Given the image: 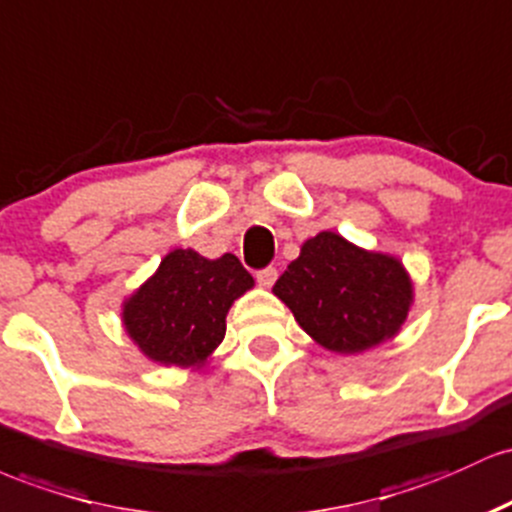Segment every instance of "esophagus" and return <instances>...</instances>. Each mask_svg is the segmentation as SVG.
<instances>
[{
  "mask_svg": "<svg viewBox=\"0 0 512 512\" xmlns=\"http://www.w3.org/2000/svg\"><path fill=\"white\" fill-rule=\"evenodd\" d=\"M256 280L261 287H271L278 280V271L275 268H263V271L256 273Z\"/></svg>",
  "mask_w": 512,
  "mask_h": 512,
  "instance_id": "obj_1",
  "label": "esophagus"
}]
</instances>
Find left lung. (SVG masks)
Returning <instances> with one entry per match:
<instances>
[{
  "mask_svg": "<svg viewBox=\"0 0 512 512\" xmlns=\"http://www.w3.org/2000/svg\"><path fill=\"white\" fill-rule=\"evenodd\" d=\"M273 295L321 348L358 355L401 331L413 304V280L399 256L319 232L304 241Z\"/></svg>",
  "mask_w": 512,
  "mask_h": 512,
  "instance_id": "1",
  "label": "left lung"
}]
</instances>
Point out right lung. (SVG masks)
<instances>
[{
  "mask_svg": "<svg viewBox=\"0 0 512 512\" xmlns=\"http://www.w3.org/2000/svg\"><path fill=\"white\" fill-rule=\"evenodd\" d=\"M251 287L254 278L234 254L205 258L193 249H174L125 297L120 319L147 360L200 370L225 338L229 307Z\"/></svg>",
  "mask_w": 512,
  "mask_h": 512,
  "instance_id": "obj_1",
  "label": "right lung"
}]
</instances>
